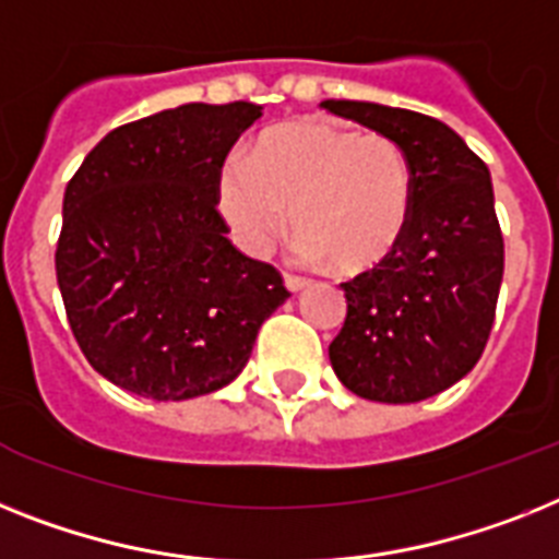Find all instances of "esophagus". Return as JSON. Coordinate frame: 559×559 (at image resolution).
Returning <instances> with one entry per match:
<instances>
[{"label":"esophagus","instance_id":"34e87169","mask_svg":"<svg viewBox=\"0 0 559 559\" xmlns=\"http://www.w3.org/2000/svg\"><path fill=\"white\" fill-rule=\"evenodd\" d=\"M285 285H288V290L299 294V290H306L308 285H311V280H306V276H297V274H285Z\"/></svg>","mask_w":559,"mask_h":559}]
</instances>
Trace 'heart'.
<instances>
[{"mask_svg": "<svg viewBox=\"0 0 559 559\" xmlns=\"http://www.w3.org/2000/svg\"><path fill=\"white\" fill-rule=\"evenodd\" d=\"M216 202L239 246L265 253L288 228L306 260L340 274L377 269L403 242L414 207V170L389 133H359L320 119L265 131L253 154H228Z\"/></svg>", "mask_w": 559, "mask_h": 559, "instance_id": "obj_1", "label": "heart"}]
</instances>
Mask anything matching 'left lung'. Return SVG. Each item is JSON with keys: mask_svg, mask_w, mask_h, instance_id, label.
<instances>
[{"mask_svg": "<svg viewBox=\"0 0 559 559\" xmlns=\"http://www.w3.org/2000/svg\"><path fill=\"white\" fill-rule=\"evenodd\" d=\"M322 108L394 136L414 170L400 248L343 283L348 313L329 345L331 366L362 400L419 403L477 366L495 325L506 251L491 177L440 119L352 99Z\"/></svg>", "mask_w": 559, "mask_h": 559, "instance_id": "8db88e82", "label": "left lung"}]
</instances>
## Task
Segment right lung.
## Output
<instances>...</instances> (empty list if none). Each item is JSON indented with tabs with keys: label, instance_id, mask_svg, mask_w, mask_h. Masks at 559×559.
I'll use <instances>...</instances> for the list:
<instances>
[{
	"label": "right lung",
	"instance_id": "right-lung-1",
	"mask_svg": "<svg viewBox=\"0 0 559 559\" xmlns=\"http://www.w3.org/2000/svg\"><path fill=\"white\" fill-rule=\"evenodd\" d=\"M260 105H179L119 124L64 188L57 283L82 354L151 400H191L246 368L290 297L283 274L234 248L219 165Z\"/></svg>",
	"mask_w": 559,
	"mask_h": 559
}]
</instances>
